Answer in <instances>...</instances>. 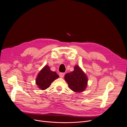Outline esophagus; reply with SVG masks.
<instances>
[{"label":"esophagus","mask_w":127,"mask_h":127,"mask_svg":"<svg viewBox=\"0 0 127 127\" xmlns=\"http://www.w3.org/2000/svg\"><path fill=\"white\" fill-rule=\"evenodd\" d=\"M64 73H59V76H60V77H61V78L64 77Z\"/></svg>","instance_id":"1"}]
</instances>
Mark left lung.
I'll use <instances>...</instances> for the list:
<instances>
[{"label":"left lung","mask_w":127,"mask_h":127,"mask_svg":"<svg viewBox=\"0 0 127 127\" xmlns=\"http://www.w3.org/2000/svg\"><path fill=\"white\" fill-rule=\"evenodd\" d=\"M64 79L71 90L75 92L84 91L87 86L88 78L78 65L74 66L73 72L66 74Z\"/></svg>","instance_id":"obj_1"}]
</instances>
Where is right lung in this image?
Here are the masks:
<instances>
[{
    "label": "right lung",
    "mask_w": 127,
    "mask_h": 127,
    "mask_svg": "<svg viewBox=\"0 0 127 127\" xmlns=\"http://www.w3.org/2000/svg\"><path fill=\"white\" fill-rule=\"evenodd\" d=\"M59 77L55 72L51 71L48 65L44 66L39 72L36 79V84L42 90L48 88L51 83Z\"/></svg>",
    "instance_id": "obj_1"
}]
</instances>
